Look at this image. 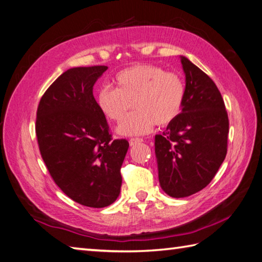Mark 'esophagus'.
Returning a JSON list of instances; mask_svg holds the SVG:
<instances>
[{
	"mask_svg": "<svg viewBox=\"0 0 262 262\" xmlns=\"http://www.w3.org/2000/svg\"><path fill=\"white\" fill-rule=\"evenodd\" d=\"M141 142H143V140L139 139V137H136V139H130V140H129V144H130V146H132V145L139 144V143H141Z\"/></svg>",
	"mask_w": 262,
	"mask_h": 262,
	"instance_id": "1",
	"label": "esophagus"
}]
</instances>
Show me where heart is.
Masks as SVG:
<instances>
[{
	"mask_svg": "<svg viewBox=\"0 0 262 262\" xmlns=\"http://www.w3.org/2000/svg\"><path fill=\"white\" fill-rule=\"evenodd\" d=\"M116 89L102 87L96 102L101 112L112 121H121L130 110L137 111L120 122L118 134L143 135L156 123L166 126L179 116L184 101V84L179 75L154 65H135L119 72Z\"/></svg>",
	"mask_w": 262,
	"mask_h": 262,
	"instance_id": "heart-1",
	"label": "heart"
}]
</instances>
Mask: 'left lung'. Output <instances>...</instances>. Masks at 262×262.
<instances>
[{"instance_id": "obj_1", "label": "left lung", "mask_w": 262, "mask_h": 262, "mask_svg": "<svg viewBox=\"0 0 262 262\" xmlns=\"http://www.w3.org/2000/svg\"><path fill=\"white\" fill-rule=\"evenodd\" d=\"M185 75L181 113L155 137L161 189L183 198L201 191L226 158L229 121L220 92L206 73L180 56Z\"/></svg>"}]
</instances>
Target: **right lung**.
Here are the masks:
<instances>
[{
    "label": "right lung",
    "mask_w": 262,
    "mask_h": 262,
    "mask_svg": "<svg viewBox=\"0 0 262 262\" xmlns=\"http://www.w3.org/2000/svg\"><path fill=\"white\" fill-rule=\"evenodd\" d=\"M106 70H68L47 89L36 112L37 143L51 178L66 196L94 208L117 201L129 146L126 140L112 141L94 98V84Z\"/></svg>",
    "instance_id": "right-lung-1"
}]
</instances>
